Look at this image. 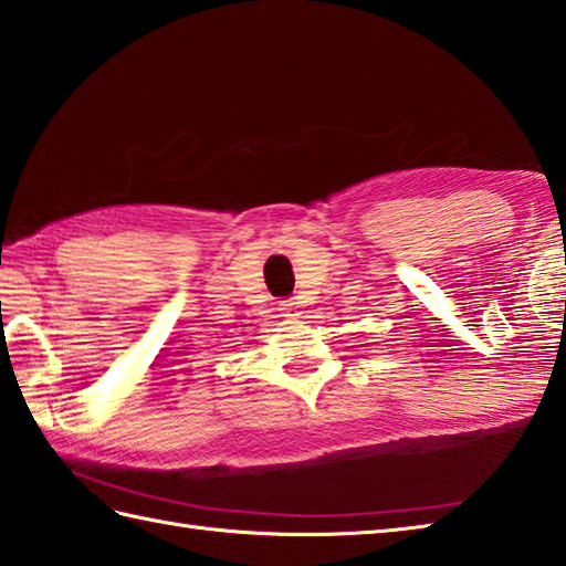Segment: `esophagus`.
<instances>
[{"instance_id":"esophagus-1","label":"esophagus","mask_w":566,"mask_h":566,"mask_svg":"<svg viewBox=\"0 0 566 566\" xmlns=\"http://www.w3.org/2000/svg\"><path fill=\"white\" fill-rule=\"evenodd\" d=\"M280 311H282V316H286V318L302 316V306H298L296 298H284V302L280 304Z\"/></svg>"}]
</instances>
